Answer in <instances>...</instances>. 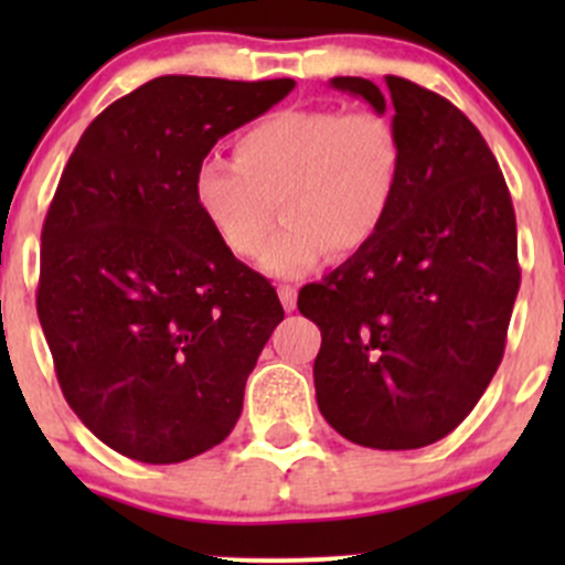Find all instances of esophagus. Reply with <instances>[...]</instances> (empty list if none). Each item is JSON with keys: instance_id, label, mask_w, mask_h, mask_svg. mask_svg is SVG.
Masks as SVG:
<instances>
[{"instance_id": "34e87169", "label": "esophagus", "mask_w": 565, "mask_h": 565, "mask_svg": "<svg viewBox=\"0 0 565 565\" xmlns=\"http://www.w3.org/2000/svg\"><path fill=\"white\" fill-rule=\"evenodd\" d=\"M278 298H281L284 309L295 311V306H298V287H295V284H281V287H278Z\"/></svg>"}]
</instances>
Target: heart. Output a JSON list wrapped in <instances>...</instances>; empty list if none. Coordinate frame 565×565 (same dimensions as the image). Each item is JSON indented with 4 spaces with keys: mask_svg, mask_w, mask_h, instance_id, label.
Segmentation results:
<instances>
[{
    "mask_svg": "<svg viewBox=\"0 0 565 565\" xmlns=\"http://www.w3.org/2000/svg\"><path fill=\"white\" fill-rule=\"evenodd\" d=\"M396 125L374 111L287 108L235 139V161L196 163L191 196L230 254L256 259L273 204L287 230L265 254L273 276H300L330 250L355 256L383 235L402 182Z\"/></svg>",
    "mask_w": 565,
    "mask_h": 565,
    "instance_id": "obj_1",
    "label": "heart"
}]
</instances>
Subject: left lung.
<instances>
[{"instance_id": "left-lung-1", "label": "left lung", "mask_w": 565, "mask_h": 565, "mask_svg": "<svg viewBox=\"0 0 565 565\" xmlns=\"http://www.w3.org/2000/svg\"><path fill=\"white\" fill-rule=\"evenodd\" d=\"M393 108L402 182L383 235L298 295L317 322L319 413L380 451L451 435L492 383L520 292L509 185L476 125L415 82L333 78Z\"/></svg>"}]
</instances>
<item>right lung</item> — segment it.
Listing matches in <instances>:
<instances>
[{"instance_id": "add662e5", "label": "right lung", "mask_w": 565, "mask_h": 565, "mask_svg": "<svg viewBox=\"0 0 565 565\" xmlns=\"http://www.w3.org/2000/svg\"><path fill=\"white\" fill-rule=\"evenodd\" d=\"M292 87L152 78L89 122L60 177L40 235L38 317L62 396L122 457L185 461L241 418L284 309L210 232L191 180L221 136Z\"/></svg>"}]
</instances>
